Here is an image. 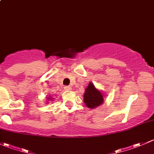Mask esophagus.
<instances>
[{
    "mask_svg": "<svg viewBox=\"0 0 154 154\" xmlns=\"http://www.w3.org/2000/svg\"><path fill=\"white\" fill-rule=\"evenodd\" d=\"M64 89H65V90L68 91V90H71V86H65V87H64Z\"/></svg>",
    "mask_w": 154,
    "mask_h": 154,
    "instance_id": "34e87169",
    "label": "esophagus"
}]
</instances>
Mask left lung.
Segmentation results:
<instances>
[{"label": "left lung", "mask_w": 154, "mask_h": 154, "mask_svg": "<svg viewBox=\"0 0 154 154\" xmlns=\"http://www.w3.org/2000/svg\"><path fill=\"white\" fill-rule=\"evenodd\" d=\"M104 94L99 89H96L92 82H89V85L85 89L83 102L89 108H96L104 103Z\"/></svg>", "instance_id": "8db88e82"}]
</instances>
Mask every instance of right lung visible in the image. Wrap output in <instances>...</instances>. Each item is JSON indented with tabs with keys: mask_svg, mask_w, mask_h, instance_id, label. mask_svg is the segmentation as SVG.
<instances>
[{
	"mask_svg": "<svg viewBox=\"0 0 154 154\" xmlns=\"http://www.w3.org/2000/svg\"><path fill=\"white\" fill-rule=\"evenodd\" d=\"M47 103H49V101H51V100H53V97L52 96H48V97H47Z\"/></svg>",
	"mask_w": 154,
	"mask_h": 154,
	"instance_id": "obj_1",
	"label": "right lung"
}]
</instances>
